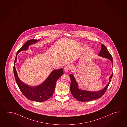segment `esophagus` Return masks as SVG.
Wrapping results in <instances>:
<instances>
[{"label":"esophagus","instance_id":"1","mask_svg":"<svg viewBox=\"0 0 127 127\" xmlns=\"http://www.w3.org/2000/svg\"><path fill=\"white\" fill-rule=\"evenodd\" d=\"M69 69H70V67H69V65H66L65 67L64 71L66 72H67L69 71Z\"/></svg>","mask_w":127,"mask_h":127}]
</instances>
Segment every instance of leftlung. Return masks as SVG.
I'll use <instances>...</instances> for the list:
<instances>
[{"instance_id": "left-lung-1", "label": "left lung", "mask_w": 127, "mask_h": 127, "mask_svg": "<svg viewBox=\"0 0 127 127\" xmlns=\"http://www.w3.org/2000/svg\"><path fill=\"white\" fill-rule=\"evenodd\" d=\"M98 55L102 57L106 58L110 60L113 66L112 57L107 50L106 47L103 44H101V50L99 52ZM113 75V73H112L111 76L109 78L108 83L104 88H103L101 90L98 91H91L83 90L79 88L78 84L73 74H70L69 75L71 81L70 85V90L72 92V96L76 99L78 100L79 101H91L98 99L104 95V93L106 92L108 87L109 85L111 82Z\"/></svg>"}]
</instances>
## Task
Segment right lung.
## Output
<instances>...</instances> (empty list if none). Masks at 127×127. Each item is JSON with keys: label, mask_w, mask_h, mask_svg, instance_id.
I'll list each match as a JSON object with an SVG mask.
<instances>
[{"label": "right lung", "mask_w": 127, "mask_h": 127, "mask_svg": "<svg viewBox=\"0 0 127 127\" xmlns=\"http://www.w3.org/2000/svg\"><path fill=\"white\" fill-rule=\"evenodd\" d=\"M39 41L40 40L34 39L27 41L24 45L17 51L14 61L13 71L16 84L21 92L25 96L31 101L42 102L46 101L53 95L56 81L64 74L62 68L54 70L51 72L46 79L39 85L30 86L27 85L19 79L15 67V64L17 60V56L18 53L21 51L28 50L30 45L35 44Z\"/></svg>", "instance_id": "obj_1"}]
</instances>
